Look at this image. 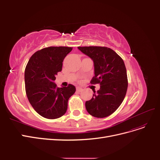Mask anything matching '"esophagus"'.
I'll return each instance as SVG.
<instances>
[{"label": "esophagus", "instance_id": "esophagus-1", "mask_svg": "<svg viewBox=\"0 0 160 160\" xmlns=\"http://www.w3.org/2000/svg\"><path fill=\"white\" fill-rule=\"evenodd\" d=\"M76 89H77V91H78V92H80V91H82V89L81 88H80V87H77V88H76Z\"/></svg>", "mask_w": 160, "mask_h": 160}]
</instances>
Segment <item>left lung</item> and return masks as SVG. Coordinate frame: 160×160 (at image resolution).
Returning a JSON list of instances; mask_svg holds the SVG:
<instances>
[{
  "instance_id": "left-lung-1",
  "label": "left lung",
  "mask_w": 160,
  "mask_h": 160,
  "mask_svg": "<svg viewBox=\"0 0 160 160\" xmlns=\"http://www.w3.org/2000/svg\"><path fill=\"white\" fill-rule=\"evenodd\" d=\"M94 63L95 76L91 83H99L93 98L85 102L88 112L98 118L112 114L122 104L126 95L128 82L124 62L117 53L105 47H79Z\"/></svg>"
}]
</instances>
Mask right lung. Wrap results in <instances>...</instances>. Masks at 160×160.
I'll use <instances>...</instances> for the list:
<instances>
[{"label":"right lung","mask_w":160,"mask_h":160,"mask_svg":"<svg viewBox=\"0 0 160 160\" xmlns=\"http://www.w3.org/2000/svg\"><path fill=\"white\" fill-rule=\"evenodd\" d=\"M72 47H49L38 51L31 56L25 71L26 93L37 112L47 119H57L67 109L75 87L69 84L59 88L55 76L61 71L62 61Z\"/></svg>","instance_id":"add662e5"}]
</instances>
